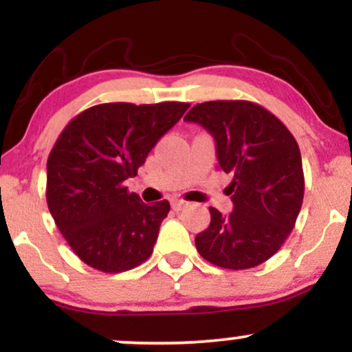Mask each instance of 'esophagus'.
<instances>
[{
	"mask_svg": "<svg viewBox=\"0 0 352 352\" xmlns=\"http://www.w3.org/2000/svg\"><path fill=\"white\" fill-rule=\"evenodd\" d=\"M187 205V201L185 200H172V208L173 210H182Z\"/></svg>",
	"mask_w": 352,
	"mask_h": 352,
	"instance_id": "esophagus-1",
	"label": "esophagus"
}]
</instances>
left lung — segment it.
<instances>
[{
	"label": "left lung",
	"instance_id": "left-lung-1",
	"mask_svg": "<svg viewBox=\"0 0 352 352\" xmlns=\"http://www.w3.org/2000/svg\"><path fill=\"white\" fill-rule=\"evenodd\" d=\"M187 122L200 124L217 144L218 167L232 175L225 188L233 212L210 207V225L195 236L205 260L248 270L272 258L296 223L305 195L301 153L286 125L250 100L193 106Z\"/></svg>",
	"mask_w": 352,
	"mask_h": 352
}]
</instances>
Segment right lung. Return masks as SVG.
<instances>
[{
	"mask_svg": "<svg viewBox=\"0 0 352 352\" xmlns=\"http://www.w3.org/2000/svg\"><path fill=\"white\" fill-rule=\"evenodd\" d=\"M187 102L92 106L64 127L47 157V207L84 263L104 273L142 265L153 252L167 200L147 205L124 182L180 120Z\"/></svg>",
	"mask_w": 352,
	"mask_h": 352,
	"instance_id": "obj_1",
	"label": "right lung"
}]
</instances>
